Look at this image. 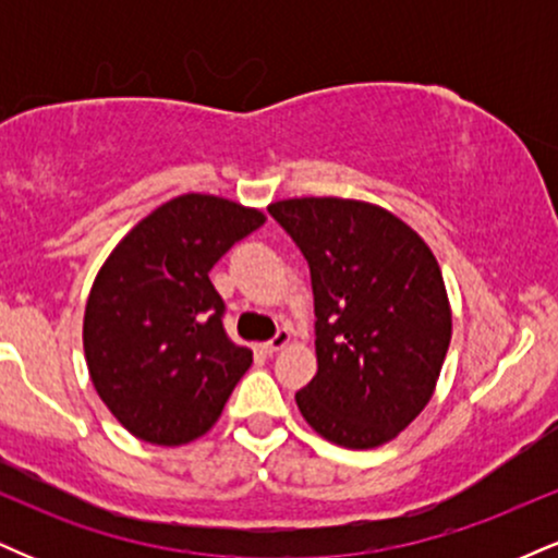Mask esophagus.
<instances>
[{"label": "esophagus", "instance_id": "obj_1", "mask_svg": "<svg viewBox=\"0 0 558 558\" xmlns=\"http://www.w3.org/2000/svg\"><path fill=\"white\" fill-rule=\"evenodd\" d=\"M288 341H291V332H288V330L283 328V330L275 332V336L270 338V341L262 343V351H265V354H275V351L283 349V345H286Z\"/></svg>", "mask_w": 558, "mask_h": 558}]
</instances>
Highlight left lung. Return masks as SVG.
Segmentation results:
<instances>
[{"instance_id": "obj_1", "label": "left lung", "mask_w": 558, "mask_h": 558, "mask_svg": "<svg viewBox=\"0 0 558 558\" xmlns=\"http://www.w3.org/2000/svg\"><path fill=\"white\" fill-rule=\"evenodd\" d=\"M310 265L317 375L296 403L323 438L375 448L430 401L451 341L444 275L407 222L354 198L267 207Z\"/></svg>"}]
</instances>
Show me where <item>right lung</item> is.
Returning a JSON list of instances; mask_svg holds the SVG:
<instances>
[{
  "label": "right lung",
  "instance_id": "right-lung-1",
  "mask_svg": "<svg viewBox=\"0 0 558 558\" xmlns=\"http://www.w3.org/2000/svg\"><path fill=\"white\" fill-rule=\"evenodd\" d=\"M265 215L183 194L138 222L96 275L83 317L88 373L125 430L181 446L215 425L252 351L228 338L209 270Z\"/></svg>",
  "mask_w": 558,
  "mask_h": 558
}]
</instances>
